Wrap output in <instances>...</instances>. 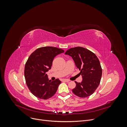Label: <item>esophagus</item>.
Wrapping results in <instances>:
<instances>
[{
  "label": "esophagus",
  "mask_w": 127,
  "mask_h": 127,
  "mask_svg": "<svg viewBox=\"0 0 127 127\" xmlns=\"http://www.w3.org/2000/svg\"><path fill=\"white\" fill-rule=\"evenodd\" d=\"M63 82H69L70 81L69 80V79H63Z\"/></svg>",
  "instance_id": "obj_1"
}]
</instances>
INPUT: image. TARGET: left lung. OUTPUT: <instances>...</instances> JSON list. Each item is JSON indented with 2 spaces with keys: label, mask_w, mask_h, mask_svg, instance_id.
<instances>
[{
  "label": "left lung",
  "mask_w": 127,
  "mask_h": 127,
  "mask_svg": "<svg viewBox=\"0 0 127 127\" xmlns=\"http://www.w3.org/2000/svg\"><path fill=\"white\" fill-rule=\"evenodd\" d=\"M72 57L80 72L82 82H75L76 86L72 90L80 97H86L93 94L101 81L102 70L100 63L94 53L83 47L70 48L65 52Z\"/></svg>",
  "instance_id": "obj_1"
}]
</instances>
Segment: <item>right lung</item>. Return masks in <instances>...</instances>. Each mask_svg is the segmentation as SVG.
<instances>
[{"instance_id": "add662e5", "label": "right lung", "mask_w": 127, "mask_h": 127, "mask_svg": "<svg viewBox=\"0 0 127 127\" xmlns=\"http://www.w3.org/2000/svg\"><path fill=\"white\" fill-rule=\"evenodd\" d=\"M63 52V49L44 47L36 49L29 57L25 66V78L29 89L37 98L47 99L56 93L61 81L49 80L46 72L51 69L54 58Z\"/></svg>"}]
</instances>
